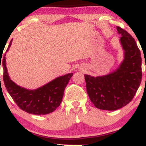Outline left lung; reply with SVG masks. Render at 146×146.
<instances>
[{
  "label": "left lung",
  "instance_id": "1",
  "mask_svg": "<svg viewBox=\"0 0 146 146\" xmlns=\"http://www.w3.org/2000/svg\"><path fill=\"white\" fill-rule=\"evenodd\" d=\"M120 42L124 60L115 71L106 75H84L86 91L90 101L101 110H115L130 103L136 94L142 78L141 57L135 39L120 27Z\"/></svg>",
  "mask_w": 146,
  "mask_h": 146
}]
</instances>
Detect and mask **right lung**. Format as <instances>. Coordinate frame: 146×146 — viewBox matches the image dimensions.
<instances>
[{"label":"right lung","instance_id":"add662e5","mask_svg":"<svg viewBox=\"0 0 146 146\" xmlns=\"http://www.w3.org/2000/svg\"><path fill=\"white\" fill-rule=\"evenodd\" d=\"M11 42L6 52L11 46ZM5 56L6 53L2 60V56H0V66L2 62L3 68V81L7 90L18 106L33 115H46L54 111L61 104L64 91L73 73L58 77L37 89L28 90L18 86L10 79L6 67Z\"/></svg>","mask_w":146,"mask_h":146}]
</instances>
